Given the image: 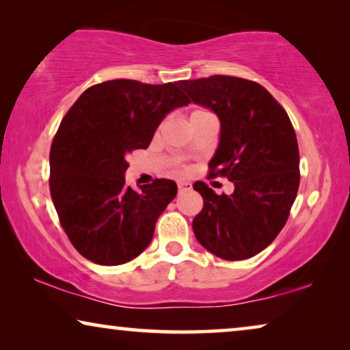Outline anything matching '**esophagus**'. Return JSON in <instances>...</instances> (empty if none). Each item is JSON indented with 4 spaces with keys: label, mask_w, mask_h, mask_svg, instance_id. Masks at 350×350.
Instances as JSON below:
<instances>
[{
    "label": "esophagus",
    "mask_w": 350,
    "mask_h": 350,
    "mask_svg": "<svg viewBox=\"0 0 350 350\" xmlns=\"http://www.w3.org/2000/svg\"><path fill=\"white\" fill-rule=\"evenodd\" d=\"M177 187H179V191H187V190H191V182L180 180V182H177Z\"/></svg>",
    "instance_id": "34e87169"
}]
</instances>
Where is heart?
<instances>
[{
    "label": "heart",
    "instance_id": "1",
    "mask_svg": "<svg viewBox=\"0 0 350 350\" xmlns=\"http://www.w3.org/2000/svg\"><path fill=\"white\" fill-rule=\"evenodd\" d=\"M204 114H212V113L207 111V109H204V108H196V109H193V111H191L190 119L198 118V116H204Z\"/></svg>",
    "mask_w": 350,
    "mask_h": 350
}]
</instances>
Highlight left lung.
Listing matches in <instances>:
<instances>
[{"label":"left lung","mask_w":350,"mask_h":350,"mask_svg":"<svg viewBox=\"0 0 350 350\" xmlns=\"http://www.w3.org/2000/svg\"><path fill=\"white\" fill-rule=\"evenodd\" d=\"M180 88L220 118V144L207 177H226L236 185L232 195H217L201 180L193 185L204 200L193 231L218 258H252L284 228L299 191L295 130L286 109L256 81L212 75L184 80Z\"/></svg>","instance_id":"left-lung-1"}]
</instances>
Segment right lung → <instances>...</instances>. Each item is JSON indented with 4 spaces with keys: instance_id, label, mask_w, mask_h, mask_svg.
<instances>
[{
    "instance_id": "right-lung-1",
    "label": "right lung",
    "mask_w": 350,
    "mask_h": 350,
    "mask_svg": "<svg viewBox=\"0 0 350 350\" xmlns=\"http://www.w3.org/2000/svg\"><path fill=\"white\" fill-rule=\"evenodd\" d=\"M179 83L109 80L78 97L50 149V193L59 223L81 256L125 264L152 241L155 223L177 195L176 182L125 185L129 155L146 149L171 109L189 105Z\"/></svg>"
}]
</instances>
